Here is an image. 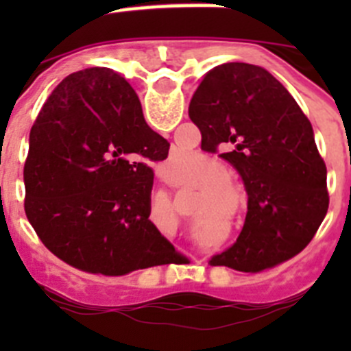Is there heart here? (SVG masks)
Instances as JSON below:
<instances>
[{"label":"heart","instance_id":"1","mask_svg":"<svg viewBox=\"0 0 351 351\" xmlns=\"http://www.w3.org/2000/svg\"><path fill=\"white\" fill-rule=\"evenodd\" d=\"M179 160H186L190 161V163L193 161L190 158V154H179ZM202 181L214 186H219L218 197L225 198V200H228V198L232 197L230 188H225V186L230 184L232 181L230 170L226 169L225 165H221V163H218V161H207L206 167H204L202 170Z\"/></svg>","mask_w":351,"mask_h":351}]
</instances>
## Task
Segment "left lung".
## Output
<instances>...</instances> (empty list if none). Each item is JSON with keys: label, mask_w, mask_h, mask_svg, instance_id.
Segmentation results:
<instances>
[{"label": "left lung", "mask_w": 351, "mask_h": 351, "mask_svg": "<svg viewBox=\"0 0 351 351\" xmlns=\"http://www.w3.org/2000/svg\"><path fill=\"white\" fill-rule=\"evenodd\" d=\"M202 149L235 167L247 193L237 243L213 265L258 272L308 246L328 209L327 169L311 123L265 68L225 63L204 77L190 104Z\"/></svg>", "instance_id": "1"}]
</instances>
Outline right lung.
<instances>
[{"mask_svg": "<svg viewBox=\"0 0 351 351\" xmlns=\"http://www.w3.org/2000/svg\"><path fill=\"white\" fill-rule=\"evenodd\" d=\"M169 147L116 71L96 66L64 77L31 128L24 165V209L40 241L93 274L169 263L176 250L149 221V163L165 160Z\"/></svg>", "mask_w": 351, "mask_h": 351, "instance_id": "obj_1", "label": "right lung"}]
</instances>
